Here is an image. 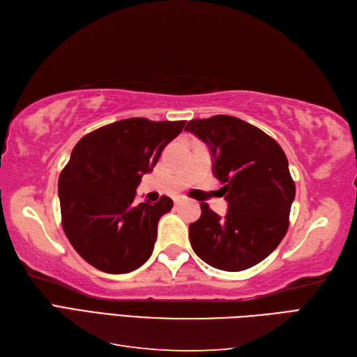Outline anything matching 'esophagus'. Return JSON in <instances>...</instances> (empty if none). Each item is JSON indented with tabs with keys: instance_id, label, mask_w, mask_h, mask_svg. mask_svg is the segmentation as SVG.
Here are the masks:
<instances>
[{
	"instance_id": "esophagus-1",
	"label": "esophagus",
	"mask_w": 357,
	"mask_h": 357,
	"mask_svg": "<svg viewBox=\"0 0 357 357\" xmlns=\"http://www.w3.org/2000/svg\"><path fill=\"white\" fill-rule=\"evenodd\" d=\"M181 202H185V198H183V197H177V198H174V204H176V205H180Z\"/></svg>"
}]
</instances>
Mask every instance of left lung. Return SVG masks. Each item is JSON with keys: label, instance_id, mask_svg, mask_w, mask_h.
<instances>
[{"label": "left lung", "instance_id": "8db88e82", "mask_svg": "<svg viewBox=\"0 0 357 357\" xmlns=\"http://www.w3.org/2000/svg\"><path fill=\"white\" fill-rule=\"evenodd\" d=\"M185 129L210 147L213 174L228 201L225 218L201 202V218L189 225L193 252L223 271L252 268L275 250L289 228L295 183L283 149L234 116L193 119Z\"/></svg>", "mask_w": 357, "mask_h": 357}]
</instances>
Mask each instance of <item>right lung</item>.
Listing matches in <instances>:
<instances>
[{"instance_id":"add662e5","label":"right lung","mask_w":357,"mask_h":357,"mask_svg":"<svg viewBox=\"0 0 357 357\" xmlns=\"http://www.w3.org/2000/svg\"><path fill=\"white\" fill-rule=\"evenodd\" d=\"M186 121L123 119L95 129L75 144L58 183L62 228L74 250L107 274H126L153 252L158 222L172 199L134 205L143 174Z\"/></svg>"}]
</instances>
